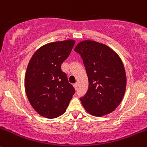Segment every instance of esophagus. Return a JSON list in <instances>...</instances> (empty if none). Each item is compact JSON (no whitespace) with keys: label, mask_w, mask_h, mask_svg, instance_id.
<instances>
[{"label":"esophagus","mask_w":147,"mask_h":147,"mask_svg":"<svg viewBox=\"0 0 147 147\" xmlns=\"http://www.w3.org/2000/svg\"><path fill=\"white\" fill-rule=\"evenodd\" d=\"M73 86H74V88H75V90H77V89H78V83H77V82H76V83H75V84H74V85H73Z\"/></svg>","instance_id":"obj_1"}]
</instances>
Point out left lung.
I'll return each mask as SVG.
<instances>
[{
    "instance_id": "obj_1",
    "label": "left lung",
    "mask_w": 147,
    "mask_h": 147,
    "mask_svg": "<svg viewBox=\"0 0 147 147\" xmlns=\"http://www.w3.org/2000/svg\"><path fill=\"white\" fill-rule=\"evenodd\" d=\"M75 51L80 55L88 77V92L81 102L90 114L102 116L113 111L124 95L126 75L119 55L103 44L80 42Z\"/></svg>"
}]
</instances>
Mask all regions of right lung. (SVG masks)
I'll list each match as a JSON object with an SVG mask.
<instances>
[{"label": "right lung", "instance_id": "1", "mask_svg": "<svg viewBox=\"0 0 147 147\" xmlns=\"http://www.w3.org/2000/svg\"><path fill=\"white\" fill-rule=\"evenodd\" d=\"M75 40L55 42L41 47L28 62L25 90L31 106L44 117L62 116L75 90L61 65L70 54Z\"/></svg>", "mask_w": 147, "mask_h": 147}]
</instances>
